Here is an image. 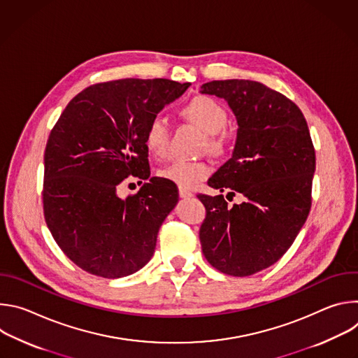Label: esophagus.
<instances>
[{"instance_id":"34e87169","label":"esophagus","mask_w":358,"mask_h":358,"mask_svg":"<svg viewBox=\"0 0 358 358\" xmlns=\"http://www.w3.org/2000/svg\"><path fill=\"white\" fill-rule=\"evenodd\" d=\"M178 194H180L181 198H189V196L194 195L191 191H188V189H185V188H181V187H180V189H178Z\"/></svg>"}]
</instances>
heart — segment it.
Wrapping results in <instances>:
<instances>
[{"mask_svg": "<svg viewBox=\"0 0 358 358\" xmlns=\"http://www.w3.org/2000/svg\"><path fill=\"white\" fill-rule=\"evenodd\" d=\"M181 115L207 133L206 147L214 155H220L228 144V134L224 130L228 122V112L221 101L211 96H195L181 109ZM170 130L163 116L152 117L144 133L147 150L156 157H164L169 148ZM211 167L206 162L174 160L159 170V176L181 188L194 187L196 182L208 178Z\"/></svg>", "mask_w": 358, "mask_h": 358, "instance_id": "1", "label": "heart"}]
</instances>
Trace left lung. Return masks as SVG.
Returning a JSON list of instances; mask_svg holds the SVG:
<instances>
[{"label":"left lung","mask_w":358,"mask_h":358,"mask_svg":"<svg viewBox=\"0 0 358 358\" xmlns=\"http://www.w3.org/2000/svg\"><path fill=\"white\" fill-rule=\"evenodd\" d=\"M201 92L224 97L239 126L232 157L208 185L245 196L229 207L222 194L196 195L202 253L222 273L250 276L283 257L309 217L315 145L301 110L259 82L213 80Z\"/></svg>","instance_id":"1"}]
</instances>
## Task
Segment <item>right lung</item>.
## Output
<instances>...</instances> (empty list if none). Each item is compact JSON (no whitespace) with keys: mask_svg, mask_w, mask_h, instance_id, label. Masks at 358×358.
I'll return each mask as SVG.
<instances>
[{"mask_svg":"<svg viewBox=\"0 0 358 358\" xmlns=\"http://www.w3.org/2000/svg\"><path fill=\"white\" fill-rule=\"evenodd\" d=\"M188 86L169 79L94 83L69 101L50 130L43 217L58 246L85 272L123 278L155 253L159 229L178 201L176 184L152 177L124 199L117 185L130 176L150 177L145 127Z\"/></svg>","mask_w":358,"mask_h":358,"instance_id":"right-lung-1","label":"right lung"}]
</instances>
